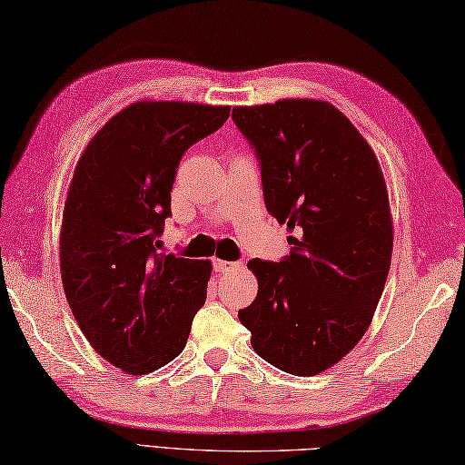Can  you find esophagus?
<instances>
[{
  "label": "esophagus",
  "instance_id": "1",
  "mask_svg": "<svg viewBox=\"0 0 465 465\" xmlns=\"http://www.w3.org/2000/svg\"><path fill=\"white\" fill-rule=\"evenodd\" d=\"M240 263L235 262H225V260H213V270L220 272V273H230L233 270H238Z\"/></svg>",
  "mask_w": 465,
  "mask_h": 465
}]
</instances>
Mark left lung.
Segmentation results:
<instances>
[{
    "label": "left lung",
    "mask_w": 465,
    "mask_h": 465,
    "mask_svg": "<svg viewBox=\"0 0 465 465\" xmlns=\"http://www.w3.org/2000/svg\"><path fill=\"white\" fill-rule=\"evenodd\" d=\"M232 117L258 153L265 207L295 233L280 263H248L258 295L238 318L268 363L322 373L368 331L388 280L393 223L380 162L328 102L240 105Z\"/></svg>",
    "instance_id": "1"
}]
</instances>
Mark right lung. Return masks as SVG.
Here are the masks:
<instances>
[{
  "label": "right lung",
  "mask_w": 465,
  "mask_h": 465,
  "mask_svg": "<svg viewBox=\"0 0 465 465\" xmlns=\"http://www.w3.org/2000/svg\"><path fill=\"white\" fill-rule=\"evenodd\" d=\"M227 117L230 105L135 102L74 170L59 232L64 292L92 348L130 375L177 358L205 303L212 262L157 253L155 238L183 152Z\"/></svg>",
  "instance_id": "add662e5"
}]
</instances>
